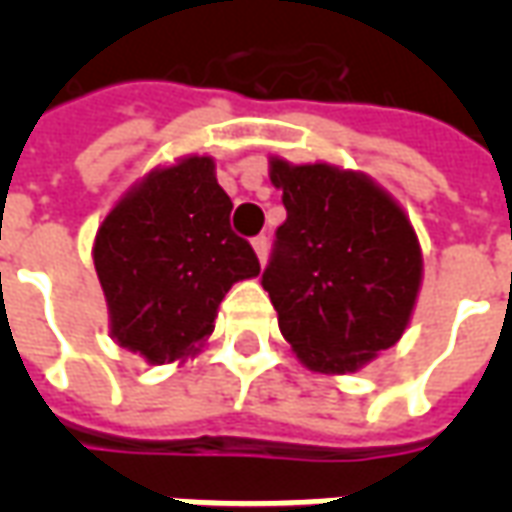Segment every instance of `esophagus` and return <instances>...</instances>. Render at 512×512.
<instances>
[{
	"label": "esophagus",
	"mask_w": 512,
	"mask_h": 512,
	"mask_svg": "<svg viewBox=\"0 0 512 512\" xmlns=\"http://www.w3.org/2000/svg\"><path fill=\"white\" fill-rule=\"evenodd\" d=\"M252 246H255L260 266H266V257H268V238H266V235H257V238H252Z\"/></svg>",
	"instance_id": "esophagus-1"
}]
</instances>
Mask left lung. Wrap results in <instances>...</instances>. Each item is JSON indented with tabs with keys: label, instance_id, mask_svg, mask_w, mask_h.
Returning a JSON list of instances; mask_svg holds the SVG:
<instances>
[{
	"label": "left lung",
	"instance_id": "8db88e82",
	"mask_svg": "<svg viewBox=\"0 0 512 512\" xmlns=\"http://www.w3.org/2000/svg\"><path fill=\"white\" fill-rule=\"evenodd\" d=\"M271 183L288 219L260 282L279 332L312 370L354 373L406 329L422 279L417 235L365 175L271 158Z\"/></svg>",
	"mask_w": 512,
	"mask_h": 512
}]
</instances>
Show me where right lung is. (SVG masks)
<instances>
[{"instance_id": "1", "label": "right lung", "mask_w": 512, "mask_h": 512, "mask_svg": "<svg viewBox=\"0 0 512 512\" xmlns=\"http://www.w3.org/2000/svg\"><path fill=\"white\" fill-rule=\"evenodd\" d=\"M230 211L211 158L191 156L150 172L106 216L93 260L123 348L150 365L194 354L213 332L224 293L260 274Z\"/></svg>"}]
</instances>
